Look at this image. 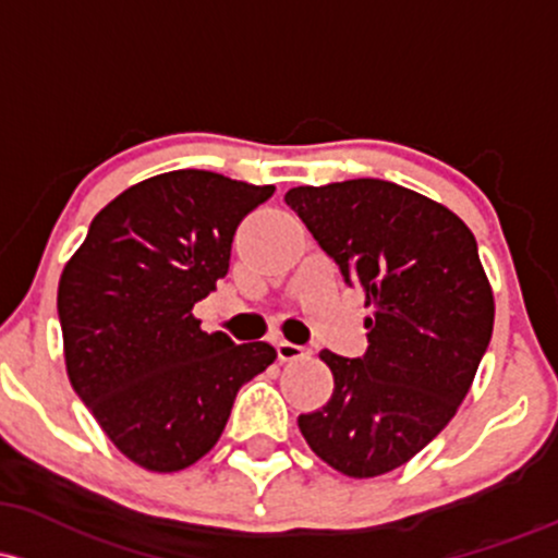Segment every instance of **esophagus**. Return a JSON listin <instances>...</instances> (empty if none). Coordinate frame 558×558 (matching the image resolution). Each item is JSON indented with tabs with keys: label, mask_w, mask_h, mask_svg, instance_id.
I'll list each match as a JSON object with an SVG mask.
<instances>
[{
	"label": "esophagus",
	"mask_w": 558,
	"mask_h": 558,
	"mask_svg": "<svg viewBox=\"0 0 558 558\" xmlns=\"http://www.w3.org/2000/svg\"><path fill=\"white\" fill-rule=\"evenodd\" d=\"M310 349L307 347H299L291 344V341H278V357L283 363H296V360H307L310 357Z\"/></svg>",
	"instance_id": "esophagus-1"
}]
</instances>
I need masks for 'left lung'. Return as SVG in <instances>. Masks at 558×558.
I'll list each match as a JSON object with an SVG mask.
<instances>
[{
	"label": "left lung",
	"instance_id": "1",
	"mask_svg": "<svg viewBox=\"0 0 558 558\" xmlns=\"http://www.w3.org/2000/svg\"><path fill=\"white\" fill-rule=\"evenodd\" d=\"M286 204L373 310L363 357L320 352L333 395L299 415V428L339 474H389L450 424L493 336L474 232L448 206L387 180L291 187Z\"/></svg>",
	"mask_w": 558,
	"mask_h": 558
}]
</instances>
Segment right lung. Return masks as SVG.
I'll list each match as a JSON object with an SVG mask.
<instances>
[{"label":"right lung","mask_w":558,"mask_h":558,"mask_svg":"<svg viewBox=\"0 0 558 558\" xmlns=\"http://www.w3.org/2000/svg\"><path fill=\"white\" fill-rule=\"evenodd\" d=\"M272 185L180 169L116 195L65 262L58 315L71 387L121 456L171 474L222 437L238 389L275 363L265 341L206 333L195 302L228 275L243 217Z\"/></svg>","instance_id":"1"}]
</instances>
